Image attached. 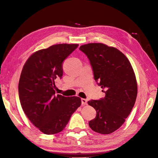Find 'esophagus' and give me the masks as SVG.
Returning a JSON list of instances; mask_svg holds the SVG:
<instances>
[{
    "label": "esophagus",
    "mask_w": 158,
    "mask_h": 158,
    "mask_svg": "<svg viewBox=\"0 0 158 158\" xmlns=\"http://www.w3.org/2000/svg\"><path fill=\"white\" fill-rule=\"evenodd\" d=\"M81 104L82 105H87V100L86 99H81Z\"/></svg>",
    "instance_id": "34e87169"
}]
</instances>
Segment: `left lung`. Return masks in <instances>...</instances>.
I'll return each instance as SVG.
<instances>
[{
	"label": "left lung",
	"mask_w": 158,
	"mask_h": 158,
	"mask_svg": "<svg viewBox=\"0 0 158 158\" xmlns=\"http://www.w3.org/2000/svg\"><path fill=\"white\" fill-rule=\"evenodd\" d=\"M80 50L87 55L94 78L106 93L103 98L91 100L96 116L89 122L93 131L109 134L121 127L136 102L138 87L132 65L124 54L102 43L82 45Z\"/></svg>",
	"instance_id": "1"
}]
</instances>
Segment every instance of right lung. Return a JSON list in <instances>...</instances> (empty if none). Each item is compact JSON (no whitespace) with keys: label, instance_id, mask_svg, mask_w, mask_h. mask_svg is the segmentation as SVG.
Returning <instances> with one entry per match:
<instances>
[{"label":"right lung","instance_id":"right-lung-1","mask_svg":"<svg viewBox=\"0 0 158 158\" xmlns=\"http://www.w3.org/2000/svg\"><path fill=\"white\" fill-rule=\"evenodd\" d=\"M78 44H60L37 51L29 57L22 69L19 95L28 119L46 134L64 130L80 106L78 96L55 94V80L63 75L62 63Z\"/></svg>","mask_w":158,"mask_h":158}]
</instances>
